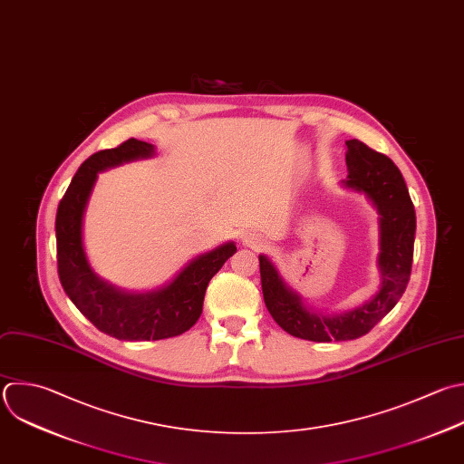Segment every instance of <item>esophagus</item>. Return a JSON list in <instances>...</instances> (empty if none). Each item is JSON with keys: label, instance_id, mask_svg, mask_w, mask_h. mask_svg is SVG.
Wrapping results in <instances>:
<instances>
[{"label": "esophagus", "instance_id": "34e87169", "mask_svg": "<svg viewBox=\"0 0 464 464\" xmlns=\"http://www.w3.org/2000/svg\"><path fill=\"white\" fill-rule=\"evenodd\" d=\"M241 243L252 250H261L265 246V237L256 230H246L241 236Z\"/></svg>", "mask_w": 464, "mask_h": 464}]
</instances>
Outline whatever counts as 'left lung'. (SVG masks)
Here are the masks:
<instances>
[{"label":"left lung","instance_id":"1","mask_svg":"<svg viewBox=\"0 0 464 464\" xmlns=\"http://www.w3.org/2000/svg\"><path fill=\"white\" fill-rule=\"evenodd\" d=\"M348 176L343 187L362 194L379 214V290L346 312L323 314L304 304L274 263L261 254V286L274 321L290 335L317 343L348 341L368 334L406 290L415 239V210L402 174L390 158L359 140L346 141Z\"/></svg>","mask_w":464,"mask_h":464}]
</instances>
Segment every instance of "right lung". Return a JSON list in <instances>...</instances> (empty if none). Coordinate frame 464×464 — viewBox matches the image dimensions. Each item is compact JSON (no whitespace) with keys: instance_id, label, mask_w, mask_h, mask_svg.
Returning a JSON list of instances; mask_svg holds the SVG:
<instances>
[{"instance_id":"right-lung-1","label":"right lung","mask_w":464,"mask_h":464,"mask_svg":"<svg viewBox=\"0 0 464 464\" xmlns=\"http://www.w3.org/2000/svg\"><path fill=\"white\" fill-rule=\"evenodd\" d=\"M154 154V145L134 138L92 154L78 169L56 214L58 274L65 294L98 330L123 341L167 339L192 328L203 312L208 281L237 250L228 241L199 254L169 283L149 292L118 288L94 272L83 245V219L98 174Z\"/></svg>"}]
</instances>
